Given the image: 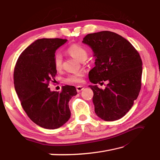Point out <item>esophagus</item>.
Returning <instances> with one entry per match:
<instances>
[{"label": "esophagus", "instance_id": "obj_1", "mask_svg": "<svg viewBox=\"0 0 160 160\" xmlns=\"http://www.w3.org/2000/svg\"><path fill=\"white\" fill-rule=\"evenodd\" d=\"M84 87L83 86H82V85L77 86L76 87V90H77L78 92H80L81 91H82L84 89Z\"/></svg>", "mask_w": 160, "mask_h": 160}]
</instances>
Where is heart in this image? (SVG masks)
Wrapping results in <instances>:
<instances>
[{
	"instance_id": "heart-1",
	"label": "heart",
	"mask_w": 160,
	"mask_h": 160,
	"mask_svg": "<svg viewBox=\"0 0 160 160\" xmlns=\"http://www.w3.org/2000/svg\"><path fill=\"white\" fill-rule=\"evenodd\" d=\"M67 52L78 61L83 62L87 58V51L82 46L78 44H73L68 47ZM54 66L55 69L59 71L62 67V58L60 55H56L54 58ZM84 74L82 73H78L69 75L66 79L68 83H80L83 80Z\"/></svg>"
}]
</instances>
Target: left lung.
<instances>
[{"mask_svg":"<svg viewBox=\"0 0 160 160\" xmlns=\"http://www.w3.org/2000/svg\"><path fill=\"white\" fill-rule=\"evenodd\" d=\"M82 43L92 48L95 67L89 72L95 85L93 103L96 115L113 121L124 117L132 107L142 86V61L134 46L119 34L110 31L89 34ZM108 81L105 90L95 84Z\"/></svg>","mask_w":160,"mask_h":160,"instance_id":"8db88e82","label":"left lung"}]
</instances>
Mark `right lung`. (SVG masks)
<instances>
[{
  "label": "right lung",
  "instance_id": "add662e5",
  "mask_svg": "<svg viewBox=\"0 0 160 160\" xmlns=\"http://www.w3.org/2000/svg\"><path fill=\"white\" fill-rule=\"evenodd\" d=\"M67 42L58 38L34 41L22 52L14 68V88L22 107L34 123L46 129H57L68 121V102L77 94L74 86H63L61 92L48 87L57 74L55 51Z\"/></svg>",
  "mask_w": 160,
  "mask_h": 160
}]
</instances>
